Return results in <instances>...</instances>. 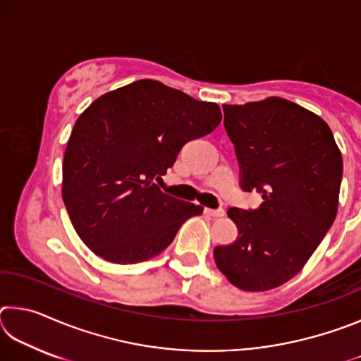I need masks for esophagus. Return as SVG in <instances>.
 <instances>
[{"label":"esophagus","instance_id":"1","mask_svg":"<svg viewBox=\"0 0 361 361\" xmlns=\"http://www.w3.org/2000/svg\"><path fill=\"white\" fill-rule=\"evenodd\" d=\"M205 215H209L212 218H223L224 216V210L223 209H205Z\"/></svg>","mask_w":361,"mask_h":361}]
</instances>
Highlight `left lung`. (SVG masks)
I'll use <instances>...</instances> for the list:
<instances>
[{
  "label": "left lung",
  "instance_id": "obj_1",
  "mask_svg": "<svg viewBox=\"0 0 361 361\" xmlns=\"http://www.w3.org/2000/svg\"><path fill=\"white\" fill-rule=\"evenodd\" d=\"M240 188L261 194L259 209H232L239 235L213 250L219 271L245 291L288 282L334 223L342 156L328 124L285 99L223 105Z\"/></svg>",
  "mask_w": 361,
  "mask_h": 361
}]
</instances>
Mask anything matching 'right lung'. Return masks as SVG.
<instances>
[{"mask_svg": "<svg viewBox=\"0 0 361 361\" xmlns=\"http://www.w3.org/2000/svg\"><path fill=\"white\" fill-rule=\"evenodd\" d=\"M219 122L216 103L151 79L97 99L78 118L63 157L62 197L85 245L114 264L164 252L202 207L162 192L156 181L183 146Z\"/></svg>", "mask_w": 361, "mask_h": 361, "instance_id": "right-lung-1", "label": "right lung"}]
</instances>
